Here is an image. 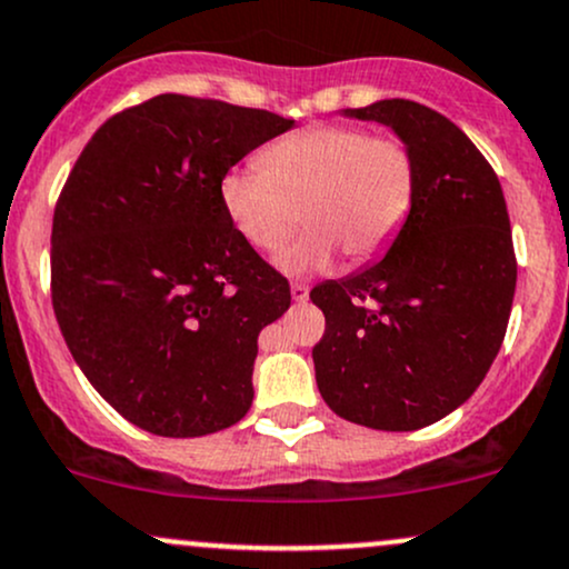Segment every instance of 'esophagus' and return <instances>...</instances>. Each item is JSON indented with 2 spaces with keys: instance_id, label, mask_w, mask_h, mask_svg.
I'll return each mask as SVG.
<instances>
[{
  "instance_id": "obj_1",
  "label": "esophagus",
  "mask_w": 569,
  "mask_h": 569,
  "mask_svg": "<svg viewBox=\"0 0 569 569\" xmlns=\"http://www.w3.org/2000/svg\"><path fill=\"white\" fill-rule=\"evenodd\" d=\"M308 286L305 283H291V297H295V302H305V299H308Z\"/></svg>"
}]
</instances>
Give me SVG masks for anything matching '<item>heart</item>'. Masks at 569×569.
Listing matches in <instances>:
<instances>
[{
  "mask_svg": "<svg viewBox=\"0 0 569 569\" xmlns=\"http://www.w3.org/2000/svg\"><path fill=\"white\" fill-rule=\"evenodd\" d=\"M223 213L259 251H278L297 229L305 232L274 259L280 272L308 274L335 264L376 259L402 232L418 193V164L408 142L372 137L348 123H313L259 156V167H234L218 186Z\"/></svg>",
  "mask_w": 569,
  "mask_h": 569,
  "instance_id": "heart-1",
  "label": "heart"
}]
</instances>
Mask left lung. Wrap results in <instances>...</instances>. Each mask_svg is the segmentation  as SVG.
<instances>
[{
    "label": "left lung",
    "mask_w": 569,
    "mask_h": 569,
    "mask_svg": "<svg viewBox=\"0 0 569 569\" xmlns=\"http://www.w3.org/2000/svg\"><path fill=\"white\" fill-rule=\"evenodd\" d=\"M389 127L418 164L416 204L386 256L310 291L323 402L346 421L413 432L465 405L489 372L516 295L502 186L457 123L410 99L342 110Z\"/></svg>",
    "instance_id": "obj_1"
}]
</instances>
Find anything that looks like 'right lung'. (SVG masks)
<instances>
[{
    "label": "right lung",
    "mask_w": 569,
    "mask_h": 569,
    "mask_svg": "<svg viewBox=\"0 0 569 569\" xmlns=\"http://www.w3.org/2000/svg\"><path fill=\"white\" fill-rule=\"evenodd\" d=\"M291 118L159 93L104 121L53 213V313L112 408L159 437L232 427L253 402L259 332L289 310L223 213L221 178Z\"/></svg>",
    "instance_id": "add662e5"
}]
</instances>
